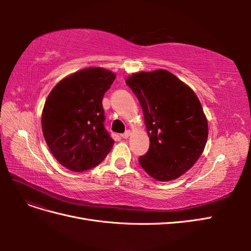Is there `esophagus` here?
<instances>
[{
  "mask_svg": "<svg viewBox=\"0 0 251 251\" xmlns=\"http://www.w3.org/2000/svg\"><path fill=\"white\" fill-rule=\"evenodd\" d=\"M130 131H126V132H125L124 134H121L120 136H121V137H123V138H125V139H126L127 137H128V136H130Z\"/></svg>",
  "mask_w": 251,
  "mask_h": 251,
  "instance_id": "esophagus-1",
  "label": "esophagus"
}]
</instances>
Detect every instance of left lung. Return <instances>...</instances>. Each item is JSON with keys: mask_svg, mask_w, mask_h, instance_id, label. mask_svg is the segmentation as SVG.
<instances>
[{"mask_svg": "<svg viewBox=\"0 0 251 251\" xmlns=\"http://www.w3.org/2000/svg\"><path fill=\"white\" fill-rule=\"evenodd\" d=\"M126 85L137 97L150 136L139 164L158 181L179 178L203 153L208 126L194 91L166 70L135 73Z\"/></svg>", "mask_w": 251, "mask_h": 251, "instance_id": "8db88e82", "label": "left lung"}]
</instances>
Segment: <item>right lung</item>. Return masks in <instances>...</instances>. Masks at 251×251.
<instances>
[{"mask_svg": "<svg viewBox=\"0 0 251 251\" xmlns=\"http://www.w3.org/2000/svg\"><path fill=\"white\" fill-rule=\"evenodd\" d=\"M115 74L88 68L60 80L44 105L45 140L56 160L68 170L95 168L111 151L114 140L104 127L102 98Z\"/></svg>", "mask_w": 251, "mask_h": 251, "instance_id": "1", "label": "right lung"}]
</instances>
